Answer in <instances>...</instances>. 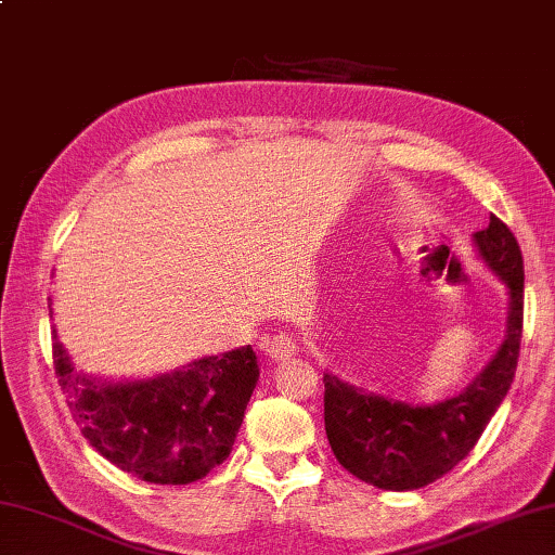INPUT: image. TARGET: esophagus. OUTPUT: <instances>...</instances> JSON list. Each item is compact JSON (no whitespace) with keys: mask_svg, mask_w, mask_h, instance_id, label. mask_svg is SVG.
<instances>
[{"mask_svg":"<svg viewBox=\"0 0 555 555\" xmlns=\"http://www.w3.org/2000/svg\"><path fill=\"white\" fill-rule=\"evenodd\" d=\"M267 354H269L271 361H286V359H291V357L296 354L294 337L284 335V332H281V335H276V337H271L267 341Z\"/></svg>","mask_w":555,"mask_h":555,"instance_id":"1","label":"esophagus"}]
</instances>
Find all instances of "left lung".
<instances>
[{
  "mask_svg": "<svg viewBox=\"0 0 555 555\" xmlns=\"http://www.w3.org/2000/svg\"><path fill=\"white\" fill-rule=\"evenodd\" d=\"M473 247L507 288V325L495 357L459 396L415 405L351 386L330 371L322 376L330 447L341 466L369 486L405 492L444 476L476 447L512 386L524 315L521 249L495 216L486 230L473 233Z\"/></svg>",
  "mask_w": 555,
  "mask_h": 555,
  "instance_id": "8db88e82",
  "label": "left lung"
}]
</instances>
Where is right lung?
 <instances>
[{
    "mask_svg": "<svg viewBox=\"0 0 555 555\" xmlns=\"http://www.w3.org/2000/svg\"><path fill=\"white\" fill-rule=\"evenodd\" d=\"M53 361L89 444L120 470L157 486H186L230 456L259 380L249 345L153 378L108 380L75 369L53 330Z\"/></svg>",
    "mask_w": 555,
    "mask_h": 555,
    "instance_id": "add662e5",
    "label": "right lung"
}]
</instances>
